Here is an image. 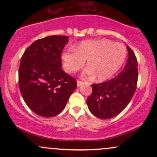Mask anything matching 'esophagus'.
Wrapping results in <instances>:
<instances>
[{
  "label": "esophagus",
  "mask_w": 157,
  "mask_h": 157,
  "mask_svg": "<svg viewBox=\"0 0 157 157\" xmlns=\"http://www.w3.org/2000/svg\"><path fill=\"white\" fill-rule=\"evenodd\" d=\"M83 84V82L80 80H77V87H80V85H82Z\"/></svg>",
  "instance_id": "esophagus-1"
}]
</instances>
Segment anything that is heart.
Segmentation results:
<instances>
[{"mask_svg":"<svg viewBox=\"0 0 157 157\" xmlns=\"http://www.w3.org/2000/svg\"><path fill=\"white\" fill-rule=\"evenodd\" d=\"M126 56V47L122 43H114L109 39H98L83 41L76 49L69 48L62 53L61 58L68 73L77 72L87 60L88 67L82 76H96L97 80L104 81L120 70Z\"/></svg>","mask_w":157,"mask_h":157,"instance_id":"1","label":"heart"}]
</instances>
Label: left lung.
<instances>
[{"mask_svg":"<svg viewBox=\"0 0 157 157\" xmlns=\"http://www.w3.org/2000/svg\"><path fill=\"white\" fill-rule=\"evenodd\" d=\"M128 59L123 70L112 80L92 85V94L87 104L92 114L100 119H111L120 114L128 106L138 82V62L136 55L127 47Z\"/></svg>","mask_w":157,"mask_h":157,"instance_id":"obj_1","label":"left lung"}]
</instances>
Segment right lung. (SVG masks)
Wrapping results in <instances>:
<instances>
[{
	"instance_id": "right-lung-1",
	"label": "right lung",
	"mask_w": 157,
	"mask_h": 157,
	"mask_svg": "<svg viewBox=\"0 0 157 157\" xmlns=\"http://www.w3.org/2000/svg\"><path fill=\"white\" fill-rule=\"evenodd\" d=\"M68 38L52 35L37 40L21 56L19 69L21 96L29 108L43 117L60 114L77 88L75 79L61 69V53Z\"/></svg>"
}]
</instances>
